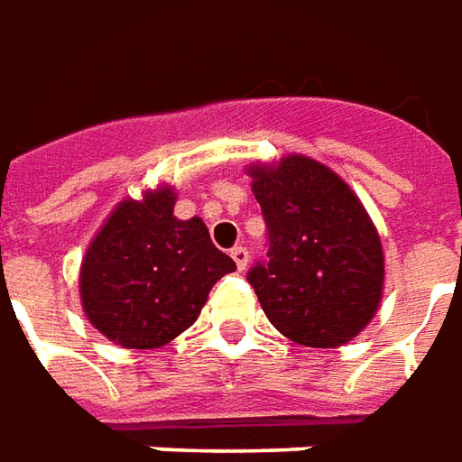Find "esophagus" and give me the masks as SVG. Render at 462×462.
I'll return each instance as SVG.
<instances>
[{
  "instance_id": "obj_1",
  "label": "esophagus",
  "mask_w": 462,
  "mask_h": 462,
  "mask_svg": "<svg viewBox=\"0 0 462 462\" xmlns=\"http://www.w3.org/2000/svg\"><path fill=\"white\" fill-rule=\"evenodd\" d=\"M230 255H232V261H235V265H237V271H245L247 268V250L243 245H237V247H232L230 250Z\"/></svg>"
}]
</instances>
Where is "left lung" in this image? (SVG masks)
<instances>
[{
    "label": "left lung",
    "instance_id": "left-lung-1",
    "mask_svg": "<svg viewBox=\"0 0 462 462\" xmlns=\"http://www.w3.org/2000/svg\"><path fill=\"white\" fill-rule=\"evenodd\" d=\"M250 176L268 253L247 281L265 317L307 347L353 340L383 289V250L371 217L337 173L304 155L253 166Z\"/></svg>",
    "mask_w": 462,
    "mask_h": 462
}]
</instances>
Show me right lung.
<instances>
[{
  "label": "right lung",
  "mask_w": 462,
  "mask_h": 462,
  "mask_svg": "<svg viewBox=\"0 0 462 462\" xmlns=\"http://www.w3.org/2000/svg\"><path fill=\"white\" fill-rule=\"evenodd\" d=\"M173 189L125 199L81 263V304L104 337L151 350L194 325L235 261L217 250L199 217H173Z\"/></svg>",
  "instance_id": "right-lung-1"
}]
</instances>
